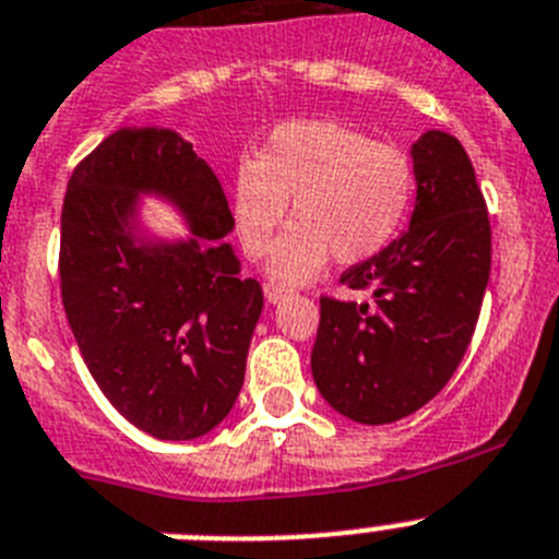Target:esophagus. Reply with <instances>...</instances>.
<instances>
[{
	"instance_id": "34e87169",
	"label": "esophagus",
	"mask_w": 559,
	"mask_h": 559,
	"mask_svg": "<svg viewBox=\"0 0 559 559\" xmlns=\"http://www.w3.org/2000/svg\"><path fill=\"white\" fill-rule=\"evenodd\" d=\"M290 290L285 288V285H276V283H269L265 285V299H269V302H283L285 296H288Z\"/></svg>"
}]
</instances>
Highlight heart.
I'll list each match as a JSON object with an SVG mask.
<instances>
[{"label":"heart","instance_id":"obj_1","mask_svg":"<svg viewBox=\"0 0 559 559\" xmlns=\"http://www.w3.org/2000/svg\"><path fill=\"white\" fill-rule=\"evenodd\" d=\"M414 165L400 147L335 120L274 128L254 162L231 179V218L246 254L263 257L285 215L296 224L276 243L269 274L305 283L328 265L364 263L392 243L414 201Z\"/></svg>","mask_w":559,"mask_h":559}]
</instances>
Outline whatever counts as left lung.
<instances>
[{
  "label": "left lung",
  "instance_id": "left-lung-1",
  "mask_svg": "<svg viewBox=\"0 0 559 559\" xmlns=\"http://www.w3.org/2000/svg\"><path fill=\"white\" fill-rule=\"evenodd\" d=\"M412 156V226L341 274V285L367 290L372 302L319 299L316 389L364 426L408 417L442 392L467 353L490 280V215L462 142L428 131Z\"/></svg>",
  "mask_w": 559,
  "mask_h": 559
}]
</instances>
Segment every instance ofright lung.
I'll return each mask as SVG.
<instances>
[{
	"mask_svg": "<svg viewBox=\"0 0 559 559\" xmlns=\"http://www.w3.org/2000/svg\"><path fill=\"white\" fill-rule=\"evenodd\" d=\"M136 191H159L201 241L142 245ZM235 226L224 187L167 128L111 133L69 179L61 210V299L88 372L122 417L156 439H195L235 406L263 288L240 280L221 240Z\"/></svg>",
	"mask_w": 559,
	"mask_h": 559,
	"instance_id": "obj_1",
	"label": "right lung"
}]
</instances>
